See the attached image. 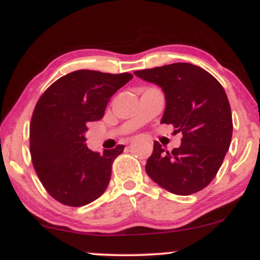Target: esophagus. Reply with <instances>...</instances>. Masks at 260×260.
I'll return each mask as SVG.
<instances>
[{"mask_svg":"<svg viewBox=\"0 0 260 260\" xmlns=\"http://www.w3.org/2000/svg\"><path fill=\"white\" fill-rule=\"evenodd\" d=\"M134 139H136V137H133V138H131V139H129V142H133Z\"/></svg>","mask_w":260,"mask_h":260,"instance_id":"obj_1","label":"esophagus"}]
</instances>
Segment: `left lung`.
Instances as JSON below:
<instances>
[{
	"instance_id": "8db88e82",
	"label": "left lung",
	"mask_w": 260,
	"mask_h": 260,
	"mask_svg": "<svg viewBox=\"0 0 260 260\" xmlns=\"http://www.w3.org/2000/svg\"><path fill=\"white\" fill-rule=\"evenodd\" d=\"M134 74L162 89L166 107L161 123L183 134L181 147L172 151L155 142L145 171L174 194L199 192L215 177L231 144V107L222 85L203 68L182 62Z\"/></svg>"
}]
</instances>
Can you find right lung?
<instances>
[{"label": "right lung", "instance_id": "1", "mask_svg": "<svg viewBox=\"0 0 260 260\" xmlns=\"http://www.w3.org/2000/svg\"><path fill=\"white\" fill-rule=\"evenodd\" d=\"M132 74L74 71L52 83L39 99L30 122V154L35 171L52 198L83 207L106 190L117 145L103 153L85 144L88 122L99 121L110 99Z\"/></svg>", "mask_w": 260, "mask_h": 260}]
</instances>
